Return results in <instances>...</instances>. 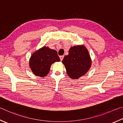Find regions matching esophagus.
Masks as SVG:
<instances>
[{
    "mask_svg": "<svg viewBox=\"0 0 123 123\" xmlns=\"http://www.w3.org/2000/svg\"><path fill=\"white\" fill-rule=\"evenodd\" d=\"M63 58H64V55H60V60H61V61L63 60Z\"/></svg>",
    "mask_w": 123,
    "mask_h": 123,
    "instance_id": "1",
    "label": "esophagus"
}]
</instances>
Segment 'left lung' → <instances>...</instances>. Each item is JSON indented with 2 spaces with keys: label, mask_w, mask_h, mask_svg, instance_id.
<instances>
[{
  "label": "left lung",
  "mask_w": 123,
  "mask_h": 123,
  "mask_svg": "<svg viewBox=\"0 0 123 123\" xmlns=\"http://www.w3.org/2000/svg\"><path fill=\"white\" fill-rule=\"evenodd\" d=\"M62 63L65 65L68 76L77 79L89 71L92 61L86 47L81 45L71 47L68 55L64 57Z\"/></svg>",
  "instance_id": "left-lung-1"
}]
</instances>
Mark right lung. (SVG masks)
I'll list each match as a JSON object with an SVG mask.
<instances>
[{"instance_id":"1","label":"right lung","mask_w":123,"mask_h":123,"mask_svg":"<svg viewBox=\"0 0 123 123\" xmlns=\"http://www.w3.org/2000/svg\"><path fill=\"white\" fill-rule=\"evenodd\" d=\"M60 61L57 51L47 46H43L31 55L29 66L34 75L44 77L49 74L52 64Z\"/></svg>"}]
</instances>
